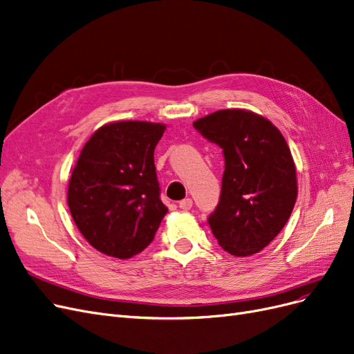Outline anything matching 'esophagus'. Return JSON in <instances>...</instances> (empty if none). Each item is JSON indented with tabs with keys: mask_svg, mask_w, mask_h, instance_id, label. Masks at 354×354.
Masks as SVG:
<instances>
[{
	"mask_svg": "<svg viewBox=\"0 0 354 354\" xmlns=\"http://www.w3.org/2000/svg\"><path fill=\"white\" fill-rule=\"evenodd\" d=\"M192 207V200L191 198H185L179 201V208H182V210H191Z\"/></svg>",
	"mask_w": 354,
	"mask_h": 354,
	"instance_id": "obj_1",
	"label": "esophagus"
}]
</instances>
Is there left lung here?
Instances as JSON below:
<instances>
[{
    "mask_svg": "<svg viewBox=\"0 0 354 354\" xmlns=\"http://www.w3.org/2000/svg\"><path fill=\"white\" fill-rule=\"evenodd\" d=\"M194 128L223 149L221 194L208 225L218 245L251 257L277 236L297 198L296 166L276 125L246 109H221Z\"/></svg>",
    "mask_w": 354,
    "mask_h": 354,
    "instance_id": "left-lung-1",
    "label": "left lung"
}]
</instances>
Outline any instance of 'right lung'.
I'll return each instance as SVG.
<instances>
[{
  "label": "right lung",
  "instance_id": "1",
  "mask_svg": "<svg viewBox=\"0 0 354 354\" xmlns=\"http://www.w3.org/2000/svg\"><path fill=\"white\" fill-rule=\"evenodd\" d=\"M165 129V124L115 121L84 144L67 201L77 229L99 252L128 259L151 243L167 213L153 157Z\"/></svg>",
  "mask_w": 354,
  "mask_h": 354
}]
</instances>
